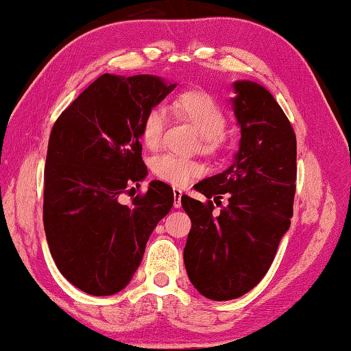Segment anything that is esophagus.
<instances>
[{"mask_svg":"<svg viewBox=\"0 0 351 351\" xmlns=\"http://www.w3.org/2000/svg\"><path fill=\"white\" fill-rule=\"evenodd\" d=\"M182 191L174 188V208H180L182 206Z\"/></svg>","mask_w":351,"mask_h":351,"instance_id":"1","label":"esophagus"}]
</instances>
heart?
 <instances>
[{"mask_svg": "<svg viewBox=\"0 0 351 351\" xmlns=\"http://www.w3.org/2000/svg\"><path fill=\"white\" fill-rule=\"evenodd\" d=\"M174 114L186 121L198 131L197 148L206 156H217L224 147V130L228 114L213 95L203 90L184 91L173 102ZM168 114L163 107H153L145 113L141 123V138L149 149L160 147L167 130ZM151 171L160 180L174 186H183L191 178L202 174V165L193 158L165 153L153 157Z\"/></svg>", "mask_w": 351, "mask_h": 351, "instance_id": "1", "label": "heart"}]
</instances>
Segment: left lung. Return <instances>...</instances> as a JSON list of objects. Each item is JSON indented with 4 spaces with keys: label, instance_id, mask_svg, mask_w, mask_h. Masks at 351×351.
I'll return each mask as SVG.
<instances>
[{
    "label": "left lung",
    "instance_id": "obj_1",
    "mask_svg": "<svg viewBox=\"0 0 351 351\" xmlns=\"http://www.w3.org/2000/svg\"><path fill=\"white\" fill-rule=\"evenodd\" d=\"M234 90L241 127L235 162L195 184L206 202L182 195L193 224L184 266L194 287L214 301L240 298L264 278L290 226L296 189V136L287 116L261 85L240 81ZM224 195L228 204L213 215Z\"/></svg>",
    "mask_w": 351,
    "mask_h": 351
}]
</instances>
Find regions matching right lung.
Instances as JSON below:
<instances>
[{"mask_svg":"<svg viewBox=\"0 0 351 351\" xmlns=\"http://www.w3.org/2000/svg\"><path fill=\"white\" fill-rule=\"evenodd\" d=\"M174 88L157 76L107 73L53 125L44 169L45 237L59 272L85 293L121 292L173 208V188L158 180L131 204L121 195L148 174L138 142L142 119Z\"/></svg>","mask_w":351,"mask_h":351,"instance_id":"1","label":"right lung"}]
</instances>
